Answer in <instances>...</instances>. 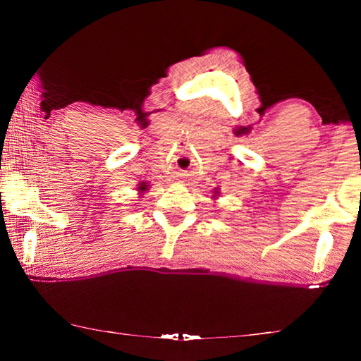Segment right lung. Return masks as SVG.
I'll list each match as a JSON object with an SVG mask.
<instances>
[{
	"label": "right lung",
	"mask_w": 361,
	"mask_h": 361,
	"mask_svg": "<svg viewBox=\"0 0 361 361\" xmlns=\"http://www.w3.org/2000/svg\"><path fill=\"white\" fill-rule=\"evenodd\" d=\"M146 186H148V185H146V183H142V185H140V191H146Z\"/></svg>",
	"instance_id": "right-lung-1"
}]
</instances>
